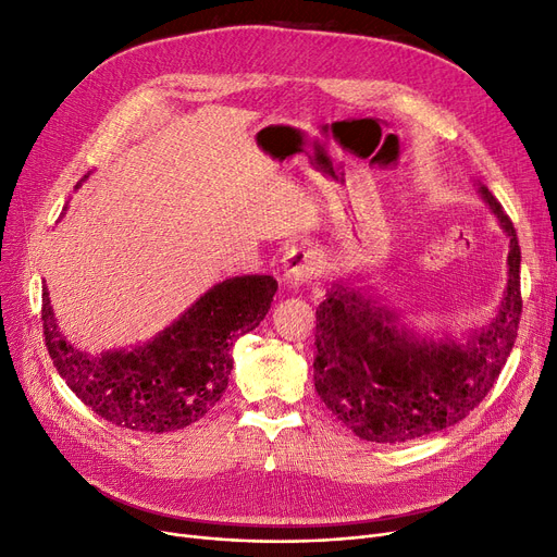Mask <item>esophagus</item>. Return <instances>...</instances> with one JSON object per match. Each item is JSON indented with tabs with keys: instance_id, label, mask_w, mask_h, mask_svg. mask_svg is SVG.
<instances>
[{
	"instance_id": "esophagus-1",
	"label": "esophagus",
	"mask_w": 557,
	"mask_h": 557,
	"mask_svg": "<svg viewBox=\"0 0 557 557\" xmlns=\"http://www.w3.org/2000/svg\"><path fill=\"white\" fill-rule=\"evenodd\" d=\"M284 282L286 286L298 288L307 282H311L313 277L319 275V259L311 250H302V248H294L288 250L284 257Z\"/></svg>"
}]
</instances>
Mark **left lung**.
Segmentation results:
<instances>
[{
  "instance_id": "left-lung-1",
  "label": "left lung",
  "mask_w": 557,
  "mask_h": 557,
  "mask_svg": "<svg viewBox=\"0 0 557 557\" xmlns=\"http://www.w3.org/2000/svg\"><path fill=\"white\" fill-rule=\"evenodd\" d=\"M505 236L507 286L490 325L455 342L421 336L375 298L336 280L317 309L313 386L330 412L359 440L403 444L462 421L494 386L521 319V250L512 221L487 186Z\"/></svg>"
}]
</instances>
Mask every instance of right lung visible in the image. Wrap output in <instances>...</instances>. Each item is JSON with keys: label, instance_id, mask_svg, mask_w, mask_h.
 Wrapping results in <instances>:
<instances>
[{"label": "right lung", "instance_id": "1", "mask_svg": "<svg viewBox=\"0 0 557 557\" xmlns=\"http://www.w3.org/2000/svg\"><path fill=\"white\" fill-rule=\"evenodd\" d=\"M275 292L271 275L230 277L150 342L92 357L65 342L42 286L45 346L59 375L95 414L136 432H173L200 421L221 400L236 338L265 319Z\"/></svg>", "mask_w": 557, "mask_h": 557}]
</instances>
